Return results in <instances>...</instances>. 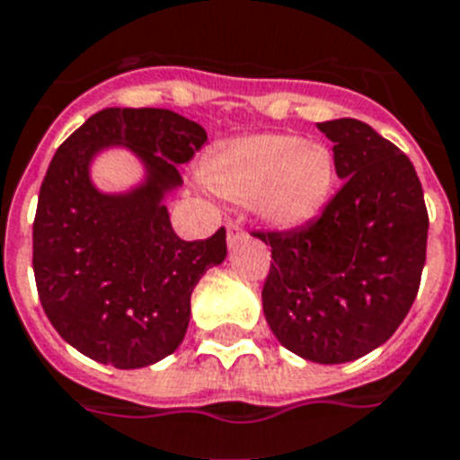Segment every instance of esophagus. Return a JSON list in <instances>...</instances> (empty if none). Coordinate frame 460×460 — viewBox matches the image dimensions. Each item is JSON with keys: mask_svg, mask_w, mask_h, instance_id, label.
<instances>
[{"mask_svg": "<svg viewBox=\"0 0 460 460\" xmlns=\"http://www.w3.org/2000/svg\"><path fill=\"white\" fill-rule=\"evenodd\" d=\"M226 238H229V245H236L243 238V229L238 224H226Z\"/></svg>", "mask_w": 460, "mask_h": 460, "instance_id": "esophagus-1", "label": "esophagus"}]
</instances>
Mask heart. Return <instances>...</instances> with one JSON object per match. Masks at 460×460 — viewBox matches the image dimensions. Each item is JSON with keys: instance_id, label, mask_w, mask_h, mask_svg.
<instances>
[{"instance_id": "obj_1", "label": "heart", "mask_w": 460, "mask_h": 460, "mask_svg": "<svg viewBox=\"0 0 460 460\" xmlns=\"http://www.w3.org/2000/svg\"><path fill=\"white\" fill-rule=\"evenodd\" d=\"M199 175L217 195L253 205L272 229H299L331 202L335 156L321 142L285 132L243 135L209 154Z\"/></svg>"}]
</instances>
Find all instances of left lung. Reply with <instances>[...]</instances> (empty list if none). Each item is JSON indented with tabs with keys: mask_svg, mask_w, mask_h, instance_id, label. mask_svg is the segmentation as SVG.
Segmentation results:
<instances>
[{
	"mask_svg": "<svg viewBox=\"0 0 460 460\" xmlns=\"http://www.w3.org/2000/svg\"><path fill=\"white\" fill-rule=\"evenodd\" d=\"M318 129L332 142L342 188L315 222L258 234L275 261L262 311L289 352L342 364L384 345L408 315L429 219L415 166L398 146L352 118Z\"/></svg>",
	"mask_w": 460,
	"mask_h": 460,
	"instance_id": "8db88e82",
	"label": "left lung"
}]
</instances>
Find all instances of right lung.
<instances>
[{"mask_svg":"<svg viewBox=\"0 0 460 460\" xmlns=\"http://www.w3.org/2000/svg\"><path fill=\"white\" fill-rule=\"evenodd\" d=\"M205 142L198 122L166 108H105L52 156L33 224L35 285L55 331L89 359L142 369L183 342L192 289L226 258V231L183 241L168 217L178 166ZM108 148L143 166L128 191L93 181Z\"/></svg>","mask_w":460,"mask_h":460,"instance_id":"1","label":"right lung"}]
</instances>
